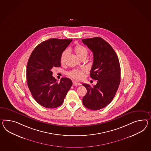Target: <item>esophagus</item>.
<instances>
[{
	"instance_id": "obj_1",
	"label": "esophagus",
	"mask_w": 151,
	"mask_h": 151,
	"mask_svg": "<svg viewBox=\"0 0 151 151\" xmlns=\"http://www.w3.org/2000/svg\"><path fill=\"white\" fill-rule=\"evenodd\" d=\"M73 85L74 86H76V85H81V84L79 83H78L77 81H73Z\"/></svg>"
}]
</instances>
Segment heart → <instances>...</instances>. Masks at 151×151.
<instances>
[{"label":"heart","mask_w":151,"mask_h":151,"mask_svg":"<svg viewBox=\"0 0 151 151\" xmlns=\"http://www.w3.org/2000/svg\"><path fill=\"white\" fill-rule=\"evenodd\" d=\"M74 51L75 54L79 58H86L87 55L88 54V51L87 49L85 47L78 44L76 47H74ZM68 51L65 50L62 52V54L61 55L60 58V61L61 63H63L66 58L68 55ZM68 76L70 77L73 78L77 80H81L84 76V70H74L70 71L68 72Z\"/></svg>","instance_id":"1"}]
</instances>
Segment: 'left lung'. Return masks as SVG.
I'll list each match as a JSON object with an SVG mask.
<instances>
[{
    "label": "left lung",
    "mask_w": 151,
    "mask_h": 151,
    "mask_svg": "<svg viewBox=\"0 0 151 151\" xmlns=\"http://www.w3.org/2000/svg\"><path fill=\"white\" fill-rule=\"evenodd\" d=\"M82 42L93 52L90 76L97 81L93 87L83 84L87 90L83 104L85 107L97 111L107 106L116 95L120 84V63L115 51L104 39L94 37L82 39Z\"/></svg>",
    "instance_id": "1"
}]
</instances>
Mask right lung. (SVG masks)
<instances>
[{
    "instance_id": "obj_1",
    "label": "right lung",
    "mask_w": 151,
    "mask_h": 151,
    "mask_svg": "<svg viewBox=\"0 0 151 151\" xmlns=\"http://www.w3.org/2000/svg\"><path fill=\"white\" fill-rule=\"evenodd\" d=\"M72 39H49L40 43L32 51L27 63V85L35 100L47 108L62 104L72 81L62 78L60 83L52 77L51 69L61 66L62 52Z\"/></svg>"
}]
</instances>
